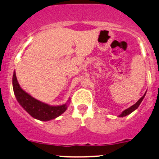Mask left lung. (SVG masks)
<instances>
[{
  "label": "left lung",
  "mask_w": 159,
  "mask_h": 159,
  "mask_svg": "<svg viewBox=\"0 0 159 159\" xmlns=\"http://www.w3.org/2000/svg\"><path fill=\"white\" fill-rule=\"evenodd\" d=\"M145 94H144V96H142V97H141L140 99H139L138 102H137L136 103L134 104L133 106H131V107H129V109H125V110H124L123 112H122V113H121L120 115H119V116H120V117H123V116H128L130 113H132V112H133V111H135V109H136L137 108H138L139 106V105H140L141 102H142V101L143 100V99H144V97H145Z\"/></svg>",
  "instance_id": "1"
}]
</instances>
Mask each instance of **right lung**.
<instances>
[{"instance_id": "obj_1", "label": "right lung", "mask_w": 159, "mask_h": 159, "mask_svg": "<svg viewBox=\"0 0 159 159\" xmlns=\"http://www.w3.org/2000/svg\"><path fill=\"white\" fill-rule=\"evenodd\" d=\"M13 89L18 102L34 119L40 121H49L61 115L67 109V105L53 106L40 102L23 90L17 82L15 72L13 75Z\"/></svg>"}]
</instances>
